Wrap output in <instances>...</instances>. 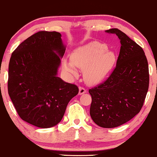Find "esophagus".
<instances>
[{
  "label": "esophagus",
  "mask_w": 157,
  "mask_h": 157,
  "mask_svg": "<svg viewBox=\"0 0 157 157\" xmlns=\"http://www.w3.org/2000/svg\"><path fill=\"white\" fill-rule=\"evenodd\" d=\"M86 91V89L84 88L83 87H79V91H78V94L79 95H82V94H85Z\"/></svg>",
  "instance_id": "1"
}]
</instances>
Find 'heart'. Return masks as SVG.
<instances>
[{
  "label": "heart",
  "mask_w": 157,
  "mask_h": 157,
  "mask_svg": "<svg viewBox=\"0 0 157 157\" xmlns=\"http://www.w3.org/2000/svg\"><path fill=\"white\" fill-rule=\"evenodd\" d=\"M117 61L114 51H109L106 44L94 41L75 49L71 55V61L63 60V67L72 74H76V67L84 70L86 82L96 85L107 78Z\"/></svg>",
  "instance_id": "obj_1"
}]
</instances>
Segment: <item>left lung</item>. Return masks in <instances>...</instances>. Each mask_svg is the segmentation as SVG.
Returning <instances> with one entry per match:
<instances>
[{"mask_svg":"<svg viewBox=\"0 0 157 157\" xmlns=\"http://www.w3.org/2000/svg\"><path fill=\"white\" fill-rule=\"evenodd\" d=\"M121 43L117 66L110 76L89 89L90 115L103 128H114L134 118L142 108L149 83V66L142 48L117 29L106 31Z\"/></svg>","mask_w":157,"mask_h":157,"instance_id":"8db88e82","label":"left lung"}]
</instances>
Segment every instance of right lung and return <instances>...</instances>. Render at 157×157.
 I'll list each match as a JSON object with an SVG mask.
<instances>
[{
    "mask_svg": "<svg viewBox=\"0 0 157 157\" xmlns=\"http://www.w3.org/2000/svg\"><path fill=\"white\" fill-rule=\"evenodd\" d=\"M65 51L61 33L39 31L13 52L8 94L23 121L39 128L53 127L61 121L68 102L78 94L76 85L57 76Z\"/></svg>",
    "mask_w": 157,
    "mask_h": 157,
    "instance_id": "obj_1",
    "label": "right lung"
}]
</instances>
